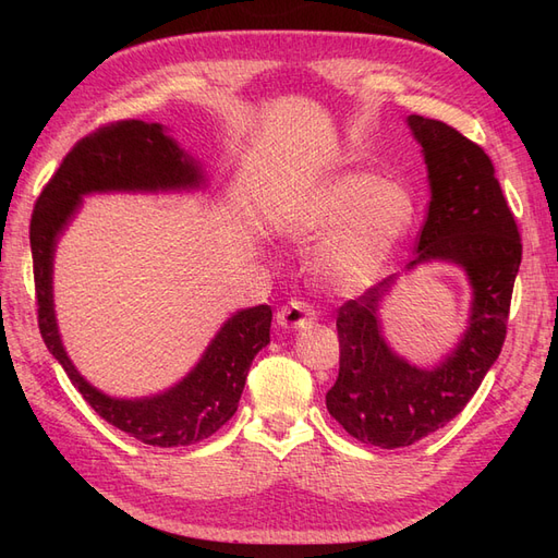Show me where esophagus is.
Here are the masks:
<instances>
[{
	"mask_svg": "<svg viewBox=\"0 0 558 558\" xmlns=\"http://www.w3.org/2000/svg\"><path fill=\"white\" fill-rule=\"evenodd\" d=\"M316 320L314 310L307 305L305 300H291L289 305H283L277 312V324L281 328H291V330H300V328H307Z\"/></svg>",
	"mask_w": 558,
	"mask_h": 558,
	"instance_id": "obj_1",
	"label": "esophagus"
}]
</instances>
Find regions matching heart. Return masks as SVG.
<instances>
[{
	"label": "heart",
	"mask_w": 558,
	"mask_h": 558,
	"mask_svg": "<svg viewBox=\"0 0 558 558\" xmlns=\"http://www.w3.org/2000/svg\"><path fill=\"white\" fill-rule=\"evenodd\" d=\"M414 216L408 185L349 170L310 191L291 218V232L300 242L320 240L314 275L326 289L359 295L381 279Z\"/></svg>",
	"instance_id": "obj_1"
}]
</instances>
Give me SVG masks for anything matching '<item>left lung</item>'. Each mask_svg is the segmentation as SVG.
I'll return each mask as SVG.
<instances>
[{"mask_svg":"<svg viewBox=\"0 0 558 558\" xmlns=\"http://www.w3.org/2000/svg\"><path fill=\"white\" fill-rule=\"evenodd\" d=\"M424 154L430 202L416 258L461 267L472 289L461 340L433 367L402 359L386 342L381 305L398 277H388L337 312L340 375L326 393L330 416L351 437L381 449L410 447L447 426L475 396L500 356L508 332L521 240L484 150L447 123L408 116Z\"/></svg>","mask_w":558,"mask_h":558,"instance_id":"obj_1","label":"left lung"}]
</instances>
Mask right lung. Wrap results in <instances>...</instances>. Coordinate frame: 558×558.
<instances>
[{
	"instance_id": "obj_1",
	"label": "right lung",
	"mask_w": 558,
	"mask_h": 558,
	"mask_svg": "<svg viewBox=\"0 0 558 558\" xmlns=\"http://www.w3.org/2000/svg\"><path fill=\"white\" fill-rule=\"evenodd\" d=\"M207 172L160 123L121 121L81 140L46 183L29 223L39 330L90 408L111 426L150 447H189L214 435L238 412L248 367L269 344L272 310L234 312L211 337L202 359L174 386L154 396L113 398L83 377L62 344L53 263L58 242L95 193H193L207 189Z\"/></svg>"
}]
</instances>
